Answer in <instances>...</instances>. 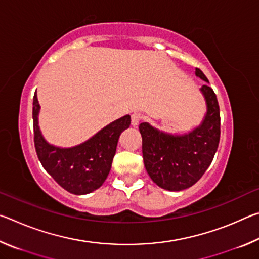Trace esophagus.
I'll list each match as a JSON object with an SVG mask.
<instances>
[{"mask_svg":"<svg viewBox=\"0 0 259 259\" xmlns=\"http://www.w3.org/2000/svg\"><path fill=\"white\" fill-rule=\"evenodd\" d=\"M140 120H142V115L138 113H135L131 115V125L134 126V128H137Z\"/></svg>","mask_w":259,"mask_h":259,"instance_id":"esophagus-1","label":"esophagus"}]
</instances>
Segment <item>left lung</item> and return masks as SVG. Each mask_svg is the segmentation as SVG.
I'll list each match as a JSON object with an SVG mask.
<instances>
[{"instance_id": "obj_1", "label": "left lung", "mask_w": 259, "mask_h": 259, "mask_svg": "<svg viewBox=\"0 0 259 259\" xmlns=\"http://www.w3.org/2000/svg\"><path fill=\"white\" fill-rule=\"evenodd\" d=\"M195 75L208 82L202 71ZM207 111L201 123L185 134H170L148 122L139 124L147 174L157 186L177 192L191 187L211 164L219 144L221 116L217 97L208 85L200 88Z\"/></svg>"}]
</instances>
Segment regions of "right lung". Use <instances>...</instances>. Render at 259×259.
<instances>
[{
	"label": "right lung",
	"mask_w": 259,
	"mask_h": 259,
	"mask_svg": "<svg viewBox=\"0 0 259 259\" xmlns=\"http://www.w3.org/2000/svg\"><path fill=\"white\" fill-rule=\"evenodd\" d=\"M40 104L35 93L33 122L35 150L43 168L72 194L83 195L97 190L107 178L122 131L130 126V115H124L100 129L82 144L59 147L48 143L38 126Z\"/></svg>",
	"instance_id": "add662e5"
}]
</instances>
